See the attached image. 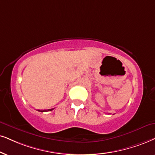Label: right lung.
<instances>
[{"label":"right lung","instance_id":"obj_1","mask_svg":"<svg viewBox=\"0 0 155 155\" xmlns=\"http://www.w3.org/2000/svg\"><path fill=\"white\" fill-rule=\"evenodd\" d=\"M54 109H44V110H42V109H38V111H41V112H44V111H52Z\"/></svg>","mask_w":155,"mask_h":155}]
</instances>
